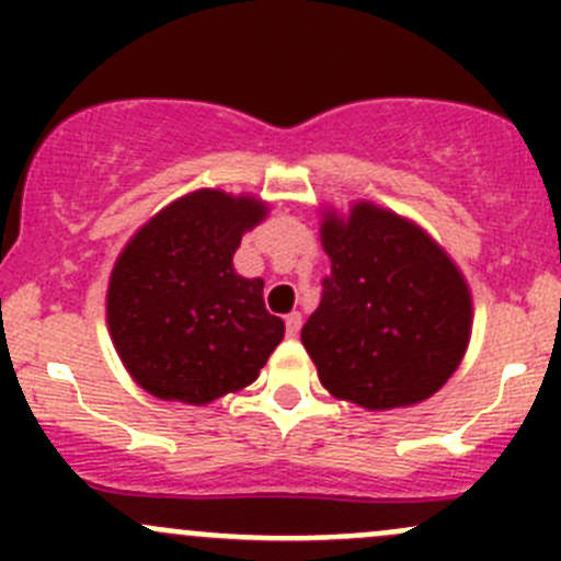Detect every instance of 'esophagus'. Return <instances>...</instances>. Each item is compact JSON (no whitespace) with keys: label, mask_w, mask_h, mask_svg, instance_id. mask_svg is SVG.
Listing matches in <instances>:
<instances>
[{"label":"esophagus","mask_w":561,"mask_h":561,"mask_svg":"<svg viewBox=\"0 0 561 561\" xmlns=\"http://www.w3.org/2000/svg\"><path fill=\"white\" fill-rule=\"evenodd\" d=\"M301 322H304L301 312H290V314H287V320H285L287 336H290V339H296V336H298V331H301Z\"/></svg>","instance_id":"34e87169"}]
</instances>
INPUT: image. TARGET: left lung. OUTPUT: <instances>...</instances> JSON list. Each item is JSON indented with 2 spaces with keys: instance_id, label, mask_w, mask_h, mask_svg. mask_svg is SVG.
Wrapping results in <instances>:
<instances>
[{
  "instance_id": "left-lung-1",
  "label": "left lung",
  "mask_w": 561,
  "mask_h": 561,
  "mask_svg": "<svg viewBox=\"0 0 561 561\" xmlns=\"http://www.w3.org/2000/svg\"><path fill=\"white\" fill-rule=\"evenodd\" d=\"M320 241L331 276L301 342L322 388L371 412L437 393L472 333V293L450 254L369 201L322 208Z\"/></svg>"
}]
</instances>
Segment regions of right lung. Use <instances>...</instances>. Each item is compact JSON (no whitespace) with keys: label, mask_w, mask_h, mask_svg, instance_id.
I'll list each match as a JSON object with an SVG mask.
<instances>
[{"label":"right lung","mask_w":561,"mask_h":561,"mask_svg":"<svg viewBox=\"0 0 561 561\" xmlns=\"http://www.w3.org/2000/svg\"><path fill=\"white\" fill-rule=\"evenodd\" d=\"M268 203L195 190L157 211L111 271L107 331L146 393L203 407L252 386L285 336L263 304L260 276L236 274L233 254Z\"/></svg>","instance_id":"1"}]
</instances>
